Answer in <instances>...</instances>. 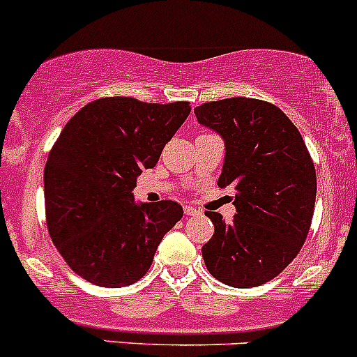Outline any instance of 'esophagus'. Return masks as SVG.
I'll return each instance as SVG.
<instances>
[{"label": "esophagus", "mask_w": 357, "mask_h": 357, "mask_svg": "<svg viewBox=\"0 0 357 357\" xmlns=\"http://www.w3.org/2000/svg\"><path fill=\"white\" fill-rule=\"evenodd\" d=\"M183 211H185V215H189V216L201 215V209L194 208V206H183Z\"/></svg>", "instance_id": "obj_1"}]
</instances>
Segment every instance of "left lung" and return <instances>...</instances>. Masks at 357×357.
Returning <instances> with one entry per match:
<instances>
[{
  "label": "left lung",
  "instance_id": "left-lung-1",
  "mask_svg": "<svg viewBox=\"0 0 357 357\" xmlns=\"http://www.w3.org/2000/svg\"><path fill=\"white\" fill-rule=\"evenodd\" d=\"M225 141L218 185L235 190L232 223L206 211L215 234L203 245L216 280L237 289L270 282L299 255L314 213L316 172L297 127L278 106L229 98L194 108Z\"/></svg>",
  "mask_w": 357,
  "mask_h": 357
}]
</instances>
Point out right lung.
<instances>
[{"label": "right lung", "instance_id": "1", "mask_svg": "<svg viewBox=\"0 0 357 357\" xmlns=\"http://www.w3.org/2000/svg\"><path fill=\"white\" fill-rule=\"evenodd\" d=\"M189 113V101L101 98L63 127L44 168L46 223L61 258L84 280L119 289L148 273L183 209L170 199L135 204L132 190Z\"/></svg>", "mask_w": 357, "mask_h": 357}]
</instances>
